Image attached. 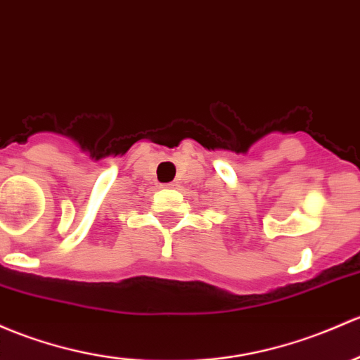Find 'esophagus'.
Here are the masks:
<instances>
[{
  "instance_id": "34e87169",
  "label": "esophagus",
  "mask_w": 360,
  "mask_h": 360,
  "mask_svg": "<svg viewBox=\"0 0 360 360\" xmlns=\"http://www.w3.org/2000/svg\"><path fill=\"white\" fill-rule=\"evenodd\" d=\"M164 186H165V188H174V186H176V184H174V183H169V184H164Z\"/></svg>"
}]
</instances>
